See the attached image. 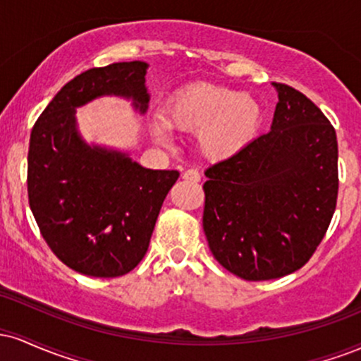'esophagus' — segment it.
<instances>
[{
	"mask_svg": "<svg viewBox=\"0 0 361 361\" xmlns=\"http://www.w3.org/2000/svg\"><path fill=\"white\" fill-rule=\"evenodd\" d=\"M183 178L186 181H192V183H198V181L202 180V176H200V173L197 171V169H193V168H190V169H186V171L183 173Z\"/></svg>",
	"mask_w": 361,
	"mask_h": 361,
	"instance_id": "esophagus-1",
	"label": "esophagus"
}]
</instances>
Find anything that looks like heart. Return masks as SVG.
Returning a JSON list of instances; mask_svg holds the SVG:
<instances>
[{"label":"heart","instance_id":"1","mask_svg":"<svg viewBox=\"0 0 361 361\" xmlns=\"http://www.w3.org/2000/svg\"><path fill=\"white\" fill-rule=\"evenodd\" d=\"M169 128L198 134V147L210 161L238 156L258 135L263 109L255 97L226 86H186L169 98L163 114ZM154 135L169 139L163 123H156Z\"/></svg>","mask_w":361,"mask_h":361}]
</instances>
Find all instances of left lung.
<instances>
[{"mask_svg": "<svg viewBox=\"0 0 361 361\" xmlns=\"http://www.w3.org/2000/svg\"><path fill=\"white\" fill-rule=\"evenodd\" d=\"M271 130L205 171L204 231L214 258L250 281L304 267L338 200V140L326 115L281 82Z\"/></svg>", "mask_w": 361, "mask_h": 361, "instance_id": "left-lung-1", "label": "left lung"}]
</instances>
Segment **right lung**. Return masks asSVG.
Returning <instances> with one entry per match:
<instances>
[{
  "instance_id": "right-lung-1",
  "label": "right lung",
  "mask_w": 361,
  "mask_h": 361,
  "mask_svg": "<svg viewBox=\"0 0 361 361\" xmlns=\"http://www.w3.org/2000/svg\"><path fill=\"white\" fill-rule=\"evenodd\" d=\"M147 64L115 62L73 78L37 118L28 147V204L40 234L66 267L97 279L134 270L146 255L161 205L180 173L147 169L126 152L90 146L78 106L105 94L147 110Z\"/></svg>"
}]
</instances>
